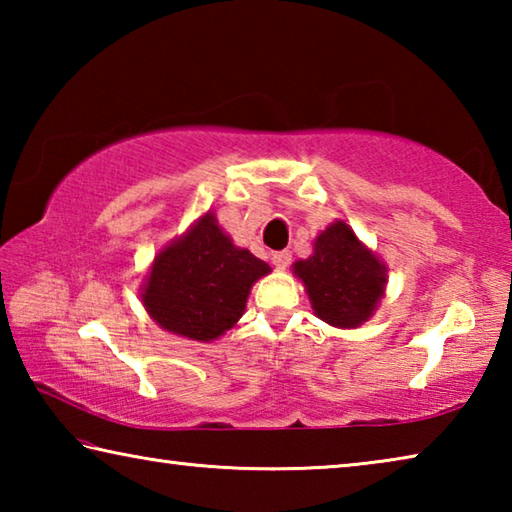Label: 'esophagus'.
I'll return each mask as SVG.
<instances>
[{
    "instance_id": "34e87169",
    "label": "esophagus",
    "mask_w": 512,
    "mask_h": 512,
    "mask_svg": "<svg viewBox=\"0 0 512 512\" xmlns=\"http://www.w3.org/2000/svg\"><path fill=\"white\" fill-rule=\"evenodd\" d=\"M273 264L275 268H280V271H284L291 264V253L289 250H280V253H273Z\"/></svg>"
}]
</instances>
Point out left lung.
I'll use <instances>...</instances> for the list:
<instances>
[{
    "mask_svg": "<svg viewBox=\"0 0 512 512\" xmlns=\"http://www.w3.org/2000/svg\"><path fill=\"white\" fill-rule=\"evenodd\" d=\"M291 268L316 318L332 327H361L386 296V264L343 219L329 223L314 239V253Z\"/></svg>",
    "mask_w": 512,
    "mask_h": 512,
    "instance_id": "1",
    "label": "left lung"
}]
</instances>
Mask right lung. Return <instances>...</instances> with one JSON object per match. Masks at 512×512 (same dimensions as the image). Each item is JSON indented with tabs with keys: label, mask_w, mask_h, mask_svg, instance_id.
<instances>
[{
	"label": "right lung",
	"mask_w": 512,
	"mask_h": 512,
	"mask_svg": "<svg viewBox=\"0 0 512 512\" xmlns=\"http://www.w3.org/2000/svg\"><path fill=\"white\" fill-rule=\"evenodd\" d=\"M271 266L235 246L212 210L155 255L142 284V305L164 332L210 343L244 316L253 284Z\"/></svg>",
	"instance_id": "right-lung-1"
}]
</instances>
